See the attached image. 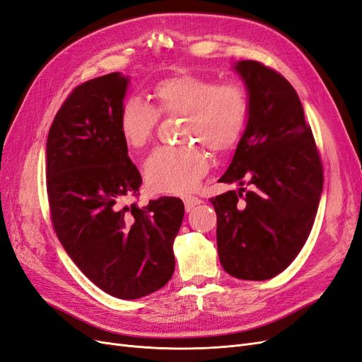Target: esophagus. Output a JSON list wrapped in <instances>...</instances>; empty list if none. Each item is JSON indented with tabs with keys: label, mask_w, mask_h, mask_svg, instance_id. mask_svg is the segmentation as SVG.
I'll use <instances>...</instances> for the list:
<instances>
[{
	"label": "esophagus",
	"mask_w": 362,
	"mask_h": 362,
	"mask_svg": "<svg viewBox=\"0 0 362 362\" xmlns=\"http://www.w3.org/2000/svg\"><path fill=\"white\" fill-rule=\"evenodd\" d=\"M182 201H184V205H185V210H187V211H190L192 208H194L196 205H199L202 202L199 198H196V196H184Z\"/></svg>",
	"instance_id": "34e87169"
}]
</instances>
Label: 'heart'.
Segmentation results:
<instances>
[{
    "mask_svg": "<svg viewBox=\"0 0 362 362\" xmlns=\"http://www.w3.org/2000/svg\"><path fill=\"white\" fill-rule=\"evenodd\" d=\"M152 100L154 107L131 96L120 107L119 133L129 149L148 146L160 116H182V140L226 152L238 144L249 117V96L237 81L173 75L154 84ZM208 169L210 160L198 146H161L145 161L144 177L151 190L178 194L194 189Z\"/></svg>",
    "mask_w": 362,
    "mask_h": 362,
    "instance_id": "b5f03b06",
    "label": "heart"
}]
</instances>
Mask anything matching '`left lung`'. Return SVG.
Instances as JSON below:
<instances>
[{
    "label": "left lung",
    "instance_id": "obj_1",
    "mask_svg": "<svg viewBox=\"0 0 362 362\" xmlns=\"http://www.w3.org/2000/svg\"><path fill=\"white\" fill-rule=\"evenodd\" d=\"M235 69L247 86L249 119L218 182L242 187L210 201L222 267L238 279L264 281L286 270L308 238L323 164L293 86L259 62H238Z\"/></svg>",
    "mask_w": 362,
    "mask_h": 362
}]
</instances>
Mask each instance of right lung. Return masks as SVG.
I'll return each mask as SVG.
<instances>
[{"mask_svg": "<svg viewBox=\"0 0 362 362\" xmlns=\"http://www.w3.org/2000/svg\"><path fill=\"white\" fill-rule=\"evenodd\" d=\"M127 86L112 72L64 100L47 140V193L52 228L76 267L115 298L139 299L173 275L184 204L172 196L124 204L141 185L117 124Z\"/></svg>", "mask_w": 362, "mask_h": 362, "instance_id": "obj_1", "label": "right lung"}]
</instances>
